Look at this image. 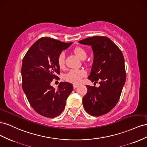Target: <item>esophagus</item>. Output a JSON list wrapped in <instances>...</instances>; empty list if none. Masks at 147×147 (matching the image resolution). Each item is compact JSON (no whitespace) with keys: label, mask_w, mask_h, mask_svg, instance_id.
I'll use <instances>...</instances> for the list:
<instances>
[{"label":"esophagus","mask_w":147,"mask_h":147,"mask_svg":"<svg viewBox=\"0 0 147 147\" xmlns=\"http://www.w3.org/2000/svg\"><path fill=\"white\" fill-rule=\"evenodd\" d=\"M78 85H77V84H74L73 85V88H74V89H76V87H78Z\"/></svg>","instance_id":"esophagus-1"}]
</instances>
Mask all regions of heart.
<instances>
[{"instance_id":"1","label":"heart","mask_w":147,"mask_h":147,"mask_svg":"<svg viewBox=\"0 0 147 147\" xmlns=\"http://www.w3.org/2000/svg\"><path fill=\"white\" fill-rule=\"evenodd\" d=\"M73 52L81 60H85L87 57L86 50L81 47H76L73 49ZM57 63L59 68L63 69L65 64V55L63 52L59 54L57 58ZM86 73L83 70H71L67 73L65 79L68 82L73 84H78L80 82L83 77H84Z\"/></svg>"}]
</instances>
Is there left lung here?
<instances>
[{
	"instance_id": "left-lung-1",
	"label": "left lung",
	"mask_w": 147,
	"mask_h": 147,
	"mask_svg": "<svg viewBox=\"0 0 147 147\" xmlns=\"http://www.w3.org/2000/svg\"><path fill=\"white\" fill-rule=\"evenodd\" d=\"M79 42L91 46L94 61L88 79L100 84L98 87L86 86L83 106L89 115L102 116L110 112L120 98L126 79L124 56L118 46L107 37H88Z\"/></svg>"
}]
</instances>
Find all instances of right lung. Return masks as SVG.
Returning a JSON list of instances; mask_svg holds the SVG:
<instances>
[{"label": "right lung", "instance_id": "obj_1", "mask_svg": "<svg viewBox=\"0 0 147 147\" xmlns=\"http://www.w3.org/2000/svg\"><path fill=\"white\" fill-rule=\"evenodd\" d=\"M73 42L65 43L42 37L29 48L22 66L23 90L32 108L38 114L53 118L64 110L66 99L73 90L72 84L61 82L58 89L50 86L57 78L58 55Z\"/></svg>", "mask_w": 147, "mask_h": 147}]
</instances>
